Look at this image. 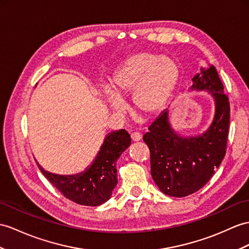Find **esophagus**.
Here are the masks:
<instances>
[{"instance_id":"obj_1","label":"esophagus","mask_w":249,"mask_h":249,"mask_svg":"<svg viewBox=\"0 0 249 249\" xmlns=\"http://www.w3.org/2000/svg\"><path fill=\"white\" fill-rule=\"evenodd\" d=\"M131 138H132L133 142H139L142 138V135L141 134V133L135 132V133H132Z\"/></svg>"}]
</instances>
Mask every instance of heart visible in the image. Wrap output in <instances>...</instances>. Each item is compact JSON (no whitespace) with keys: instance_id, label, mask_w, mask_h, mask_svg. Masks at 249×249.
<instances>
[{"instance_id":"1","label":"heart","mask_w":249,"mask_h":249,"mask_svg":"<svg viewBox=\"0 0 249 249\" xmlns=\"http://www.w3.org/2000/svg\"><path fill=\"white\" fill-rule=\"evenodd\" d=\"M179 78V68L168 56L151 52L132 54L114 71V89L104 86V93L112 110L126 111L125 97L133 95L136 110L153 116L165 107Z\"/></svg>"}]
</instances>
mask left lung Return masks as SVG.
<instances>
[{
  "instance_id": "1",
  "label": "left lung",
  "mask_w": 249,
  "mask_h": 249,
  "mask_svg": "<svg viewBox=\"0 0 249 249\" xmlns=\"http://www.w3.org/2000/svg\"><path fill=\"white\" fill-rule=\"evenodd\" d=\"M188 89L207 92L213 99L214 116L209 128L198 135L181 136L172 128L166 108L143 135L150 149L151 175L162 193L174 197L201 189L226 154L230 107L214 66L201 68Z\"/></svg>"
}]
</instances>
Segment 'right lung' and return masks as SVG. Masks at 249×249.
<instances>
[{"mask_svg": "<svg viewBox=\"0 0 249 249\" xmlns=\"http://www.w3.org/2000/svg\"><path fill=\"white\" fill-rule=\"evenodd\" d=\"M131 137L125 130L113 131L106 136L93 162L81 173L59 175L45 171L37 165L44 177L62 193L79 205L99 206L112 196L117 185L116 161L130 147Z\"/></svg>", "mask_w": 249, "mask_h": 249, "instance_id": "1", "label": "right lung"}]
</instances>
